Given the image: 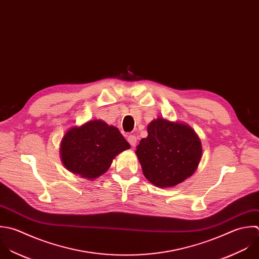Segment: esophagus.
<instances>
[{
	"label": "esophagus",
	"instance_id": "obj_1",
	"mask_svg": "<svg viewBox=\"0 0 259 259\" xmlns=\"http://www.w3.org/2000/svg\"><path fill=\"white\" fill-rule=\"evenodd\" d=\"M127 140H128V142L130 143L131 146H135L136 143H137V138H136L135 135H129L128 138H127Z\"/></svg>",
	"mask_w": 259,
	"mask_h": 259
}]
</instances>
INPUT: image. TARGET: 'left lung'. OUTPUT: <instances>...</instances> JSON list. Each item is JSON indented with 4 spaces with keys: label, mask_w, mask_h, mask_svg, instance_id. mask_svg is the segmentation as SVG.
<instances>
[{
    "label": "left lung",
    "mask_w": 259,
    "mask_h": 259,
    "mask_svg": "<svg viewBox=\"0 0 259 259\" xmlns=\"http://www.w3.org/2000/svg\"><path fill=\"white\" fill-rule=\"evenodd\" d=\"M147 132L135 153L151 184L175 187L195 172L202 157V144L189 125L157 118L147 126Z\"/></svg>",
    "instance_id": "obj_1"
}]
</instances>
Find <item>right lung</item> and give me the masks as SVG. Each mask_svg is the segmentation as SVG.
I'll list each match as a JSON object with an SVG mask.
<instances>
[{
	"label": "right lung",
	"instance_id": "1",
	"mask_svg": "<svg viewBox=\"0 0 259 259\" xmlns=\"http://www.w3.org/2000/svg\"><path fill=\"white\" fill-rule=\"evenodd\" d=\"M129 148L130 144L118 128L102 120H93L65 133L60 156L70 172L95 180L109 169L115 156Z\"/></svg>",
	"mask_w": 259,
	"mask_h": 259
}]
</instances>
